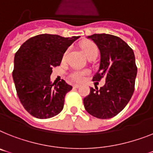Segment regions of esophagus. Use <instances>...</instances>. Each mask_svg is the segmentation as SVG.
<instances>
[{
	"mask_svg": "<svg viewBox=\"0 0 153 153\" xmlns=\"http://www.w3.org/2000/svg\"><path fill=\"white\" fill-rule=\"evenodd\" d=\"M79 87H80V85H79V84H74V88H79Z\"/></svg>",
	"mask_w": 153,
	"mask_h": 153,
	"instance_id": "1",
	"label": "esophagus"
}]
</instances>
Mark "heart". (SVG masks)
<instances>
[{
    "label": "heart",
    "instance_id": "b5f03b06",
    "mask_svg": "<svg viewBox=\"0 0 153 153\" xmlns=\"http://www.w3.org/2000/svg\"><path fill=\"white\" fill-rule=\"evenodd\" d=\"M81 49L84 54L87 58L92 56V55H98V48L97 45L91 41H84L81 44ZM66 53L65 54L64 57L65 56ZM89 72L88 70H81V69H75L70 73L69 76L73 80L76 82H81L84 79L86 75H88Z\"/></svg>",
    "mask_w": 153,
    "mask_h": 153
}]
</instances>
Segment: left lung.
I'll return each instance as SVG.
<instances>
[{
    "label": "left lung",
    "instance_id": "1",
    "mask_svg": "<svg viewBox=\"0 0 153 153\" xmlns=\"http://www.w3.org/2000/svg\"><path fill=\"white\" fill-rule=\"evenodd\" d=\"M88 39L94 41L100 51L99 69L93 81L105 79L98 89L91 88L84 98L86 111L98 119L117 116L131 100L134 91L137 66L133 50L118 36L111 34H93Z\"/></svg>",
    "mask_w": 153,
    "mask_h": 153
}]
</instances>
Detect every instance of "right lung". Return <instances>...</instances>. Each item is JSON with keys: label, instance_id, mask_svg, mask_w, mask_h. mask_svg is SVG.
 Returning a JSON list of instances; mask_svg holds the SVG:
<instances>
[{"label": "right lung", "instance_id": "1", "mask_svg": "<svg viewBox=\"0 0 153 153\" xmlns=\"http://www.w3.org/2000/svg\"><path fill=\"white\" fill-rule=\"evenodd\" d=\"M79 37L40 34L24 42L16 53L12 76L16 92L33 117L48 119L62 110L65 94L73 88L63 79L52 84L50 76L68 48Z\"/></svg>", "mask_w": 153, "mask_h": 153}]
</instances>
